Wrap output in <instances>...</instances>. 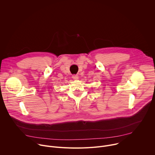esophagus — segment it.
<instances>
[{
  "instance_id": "34e87169",
  "label": "esophagus",
  "mask_w": 155,
  "mask_h": 155,
  "mask_svg": "<svg viewBox=\"0 0 155 155\" xmlns=\"http://www.w3.org/2000/svg\"><path fill=\"white\" fill-rule=\"evenodd\" d=\"M72 78H73L74 80H77L78 78V75H72Z\"/></svg>"
}]
</instances>
